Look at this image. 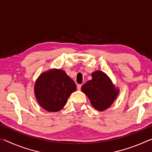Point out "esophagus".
<instances>
[{
	"label": "esophagus",
	"instance_id": "esophagus-1",
	"mask_svg": "<svg viewBox=\"0 0 152 152\" xmlns=\"http://www.w3.org/2000/svg\"><path fill=\"white\" fill-rule=\"evenodd\" d=\"M81 87H82V84H78V85H77V89L80 90Z\"/></svg>",
	"mask_w": 152,
	"mask_h": 152
}]
</instances>
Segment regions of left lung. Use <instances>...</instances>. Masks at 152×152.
<instances>
[{"label": "left lung", "mask_w": 152, "mask_h": 152, "mask_svg": "<svg viewBox=\"0 0 152 152\" xmlns=\"http://www.w3.org/2000/svg\"><path fill=\"white\" fill-rule=\"evenodd\" d=\"M92 80L82 86V91L89 98L92 106L102 111L109 108L119 93L109 77L101 71L92 74Z\"/></svg>", "instance_id": "1"}]
</instances>
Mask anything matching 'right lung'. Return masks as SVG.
I'll return each instance as SVG.
<instances>
[{
  "label": "right lung",
  "mask_w": 152,
  "mask_h": 152,
  "mask_svg": "<svg viewBox=\"0 0 152 152\" xmlns=\"http://www.w3.org/2000/svg\"><path fill=\"white\" fill-rule=\"evenodd\" d=\"M76 90L75 82L61 70L43 73L35 84L38 103L49 112H57L62 109L68 97Z\"/></svg>",
  "instance_id": "right-lung-1"
}]
</instances>
